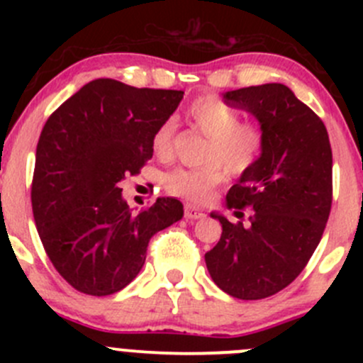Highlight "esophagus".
Listing matches in <instances>:
<instances>
[{
	"label": "esophagus",
	"mask_w": 363,
	"mask_h": 363,
	"mask_svg": "<svg viewBox=\"0 0 363 363\" xmlns=\"http://www.w3.org/2000/svg\"><path fill=\"white\" fill-rule=\"evenodd\" d=\"M184 216H186V219H189V221H196V219H202L205 214H203V211L196 208L195 205H186Z\"/></svg>",
	"instance_id": "1"
}]
</instances>
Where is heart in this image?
I'll list each match as a JSON object with an SVG mask.
<instances>
[{
	"label": "heart",
	"instance_id": "b5f03b06",
	"mask_svg": "<svg viewBox=\"0 0 363 363\" xmlns=\"http://www.w3.org/2000/svg\"><path fill=\"white\" fill-rule=\"evenodd\" d=\"M189 123L207 137L200 168H177L164 175L163 186L170 195L193 203L212 200L214 191L225 182L226 172L233 177L250 174L265 151V130L256 121H240V113L218 96L205 94L188 107ZM177 121L167 117L152 133V151L168 160L174 149Z\"/></svg>",
	"mask_w": 363,
	"mask_h": 363
}]
</instances>
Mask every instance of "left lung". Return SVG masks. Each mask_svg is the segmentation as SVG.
<instances>
[{
    "label": "left lung",
    "instance_id": "obj_1",
    "mask_svg": "<svg viewBox=\"0 0 363 363\" xmlns=\"http://www.w3.org/2000/svg\"><path fill=\"white\" fill-rule=\"evenodd\" d=\"M225 101L251 112L265 130L258 164L226 195L237 218L223 226L219 242L205 252L214 283L240 300L284 290L306 269L323 237L332 208V147L327 128L284 84L228 91Z\"/></svg>",
    "mask_w": 363,
    "mask_h": 363
}]
</instances>
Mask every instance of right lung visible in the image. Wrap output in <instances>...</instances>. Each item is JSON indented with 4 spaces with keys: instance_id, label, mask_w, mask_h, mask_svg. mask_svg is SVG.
Wrapping results in <instances>:
<instances>
[{
    "instance_id": "1",
    "label": "right lung",
    "mask_w": 363,
    "mask_h": 363,
    "mask_svg": "<svg viewBox=\"0 0 363 363\" xmlns=\"http://www.w3.org/2000/svg\"><path fill=\"white\" fill-rule=\"evenodd\" d=\"M182 94L98 79L47 119L36 145L33 216L54 269L80 294L123 290L140 272L151 237L184 216L175 199L131 214L117 188L152 158V133Z\"/></svg>"
}]
</instances>
